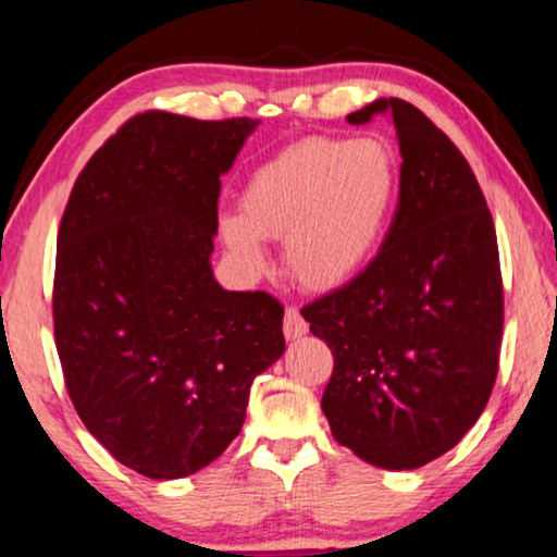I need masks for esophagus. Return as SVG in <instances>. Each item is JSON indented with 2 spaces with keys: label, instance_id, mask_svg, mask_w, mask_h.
<instances>
[{
  "label": "esophagus",
  "instance_id": "esophagus-1",
  "mask_svg": "<svg viewBox=\"0 0 557 557\" xmlns=\"http://www.w3.org/2000/svg\"><path fill=\"white\" fill-rule=\"evenodd\" d=\"M307 331H310V325H307V320L301 318V312L297 310V307H289L284 314V335L289 341H297L301 338V335H307Z\"/></svg>",
  "mask_w": 557,
  "mask_h": 557
}]
</instances>
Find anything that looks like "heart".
I'll return each mask as SVG.
<instances>
[{"instance_id":"b5f03b06","label":"heart","mask_w":557,"mask_h":557,"mask_svg":"<svg viewBox=\"0 0 557 557\" xmlns=\"http://www.w3.org/2000/svg\"><path fill=\"white\" fill-rule=\"evenodd\" d=\"M397 190L400 170L387 144L318 136L252 173L239 198L243 214L219 216V237L247 273L263 271V239H284L294 281L335 292L380 252Z\"/></svg>"}]
</instances>
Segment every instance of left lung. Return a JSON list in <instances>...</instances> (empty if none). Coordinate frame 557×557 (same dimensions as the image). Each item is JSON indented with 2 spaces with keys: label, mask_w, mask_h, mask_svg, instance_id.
I'll use <instances>...</instances> for the list:
<instances>
[{
  "label": "left lung",
  "mask_w": 557,
  "mask_h": 557,
  "mask_svg": "<svg viewBox=\"0 0 557 557\" xmlns=\"http://www.w3.org/2000/svg\"><path fill=\"white\" fill-rule=\"evenodd\" d=\"M400 147V198L376 258L301 314L335 367L322 413L335 442L382 470H416L475 425L504 333L498 243L468 160L410 102L374 100Z\"/></svg>",
  "instance_id": "obj_1"
}]
</instances>
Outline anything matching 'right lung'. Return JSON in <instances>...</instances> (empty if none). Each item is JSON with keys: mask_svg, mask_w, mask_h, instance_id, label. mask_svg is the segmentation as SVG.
Here are the masks:
<instances>
[{"mask_svg": "<svg viewBox=\"0 0 557 557\" xmlns=\"http://www.w3.org/2000/svg\"><path fill=\"white\" fill-rule=\"evenodd\" d=\"M260 121L136 115L85 164L59 230L53 333L69 397L121 465L194 475L284 354V307L211 271L216 201Z\"/></svg>", "mask_w": 557, "mask_h": 557, "instance_id": "add662e5", "label": "right lung"}]
</instances>
